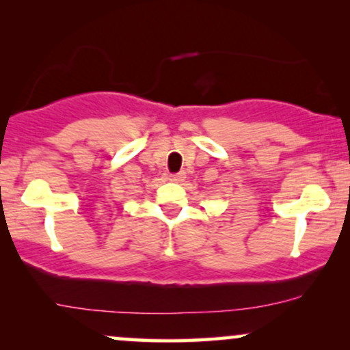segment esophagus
<instances>
[{"label":"esophagus","instance_id":"esophagus-1","mask_svg":"<svg viewBox=\"0 0 350 350\" xmlns=\"http://www.w3.org/2000/svg\"><path fill=\"white\" fill-rule=\"evenodd\" d=\"M184 179H186V174H184L183 171L170 176V180H172V183H180V180H184Z\"/></svg>","mask_w":350,"mask_h":350}]
</instances>
